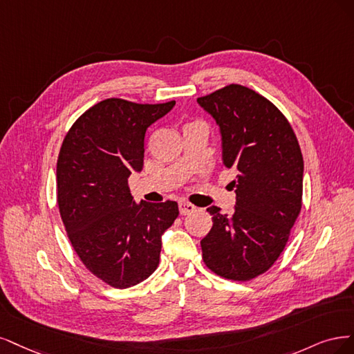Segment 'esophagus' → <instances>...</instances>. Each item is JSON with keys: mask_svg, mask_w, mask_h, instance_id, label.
<instances>
[{"mask_svg": "<svg viewBox=\"0 0 354 354\" xmlns=\"http://www.w3.org/2000/svg\"><path fill=\"white\" fill-rule=\"evenodd\" d=\"M196 206H194V204H191V203H188V201H180L179 203V212H180V214H189V213H192V212H196Z\"/></svg>", "mask_w": 354, "mask_h": 354, "instance_id": "obj_1", "label": "esophagus"}]
</instances>
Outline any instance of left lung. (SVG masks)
I'll return each instance as SVG.
<instances>
[{
	"mask_svg": "<svg viewBox=\"0 0 354 354\" xmlns=\"http://www.w3.org/2000/svg\"><path fill=\"white\" fill-rule=\"evenodd\" d=\"M219 127L222 162L235 169V210L212 206L203 260L219 277L248 281L275 263L301 210L303 156L288 120L269 100L243 85L197 98Z\"/></svg>",
	"mask_w": 354,
	"mask_h": 354,
	"instance_id": "left-lung-1",
	"label": "left lung"
}]
</instances>
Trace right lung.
Masks as SVG:
<instances>
[{"label": "right lung", "mask_w": 354, "mask_h": 354, "mask_svg": "<svg viewBox=\"0 0 354 354\" xmlns=\"http://www.w3.org/2000/svg\"><path fill=\"white\" fill-rule=\"evenodd\" d=\"M107 98L79 118L57 160V201L82 263L115 288H128L157 269L162 235L178 203H136L128 178L144 167L148 127L174 109Z\"/></svg>", "instance_id": "obj_1"}]
</instances>
